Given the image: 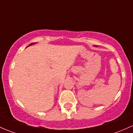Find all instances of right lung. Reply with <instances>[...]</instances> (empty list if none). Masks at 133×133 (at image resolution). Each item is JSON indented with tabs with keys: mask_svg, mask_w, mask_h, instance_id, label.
<instances>
[{
	"mask_svg": "<svg viewBox=\"0 0 133 133\" xmlns=\"http://www.w3.org/2000/svg\"><path fill=\"white\" fill-rule=\"evenodd\" d=\"M35 43H31V44H30V45H33V44H35ZM30 45H29V46H30Z\"/></svg>",
	"mask_w": 133,
	"mask_h": 133,
	"instance_id": "1",
	"label": "right lung"
}]
</instances>
